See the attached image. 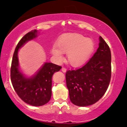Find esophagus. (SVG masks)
<instances>
[{
    "mask_svg": "<svg viewBox=\"0 0 127 127\" xmlns=\"http://www.w3.org/2000/svg\"><path fill=\"white\" fill-rule=\"evenodd\" d=\"M61 70L62 71V72H63L64 73H65L66 72V69L65 68V67H62V68L61 69Z\"/></svg>",
    "mask_w": 127,
    "mask_h": 127,
    "instance_id": "34e87169",
    "label": "esophagus"
}]
</instances>
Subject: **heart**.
<instances>
[{"label":"heart","instance_id":"obj_1","mask_svg":"<svg viewBox=\"0 0 127 127\" xmlns=\"http://www.w3.org/2000/svg\"><path fill=\"white\" fill-rule=\"evenodd\" d=\"M56 48L54 46L51 53L57 61L63 60L62 53L66 54L67 59L71 65L79 66L89 58L94 48V43L90 38L77 33L62 35L57 41Z\"/></svg>","mask_w":127,"mask_h":127}]
</instances>
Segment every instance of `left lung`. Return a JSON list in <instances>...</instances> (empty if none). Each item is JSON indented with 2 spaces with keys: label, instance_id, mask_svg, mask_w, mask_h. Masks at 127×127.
<instances>
[{
  "label": "left lung",
  "instance_id": "left-lung-1",
  "mask_svg": "<svg viewBox=\"0 0 127 127\" xmlns=\"http://www.w3.org/2000/svg\"><path fill=\"white\" fill-rule=\"evenodd\" d=\"M111 73L110 48L100 36L99 47L93 57L80 68L66 73L70 101L79 106L96 103L108 88Z\"/></svg>",
  "mask_w": 127,
  "mask_h": 127
}]
</instances>
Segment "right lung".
<instances>
[{"instance_id":"obj_1","label":"right lung","mask_w":127,"mask_h":127,"mask_svg":"<svg viewBox=\"0 0 127 127\" xmlns=\"http://www.w3.org/2000/svg\"><path fill=\"white\" fill-rule=\"evenodd\" d=\"M37 31H31L17 45L12 59L10 77L13 88L19 97L29 105L40 106L49 102L51 97L52 77L62 68L53 63L46 62L35 75L27 78L19 70L18 51L27 41L37 37Z\"/></svg>"}]
</instances>
